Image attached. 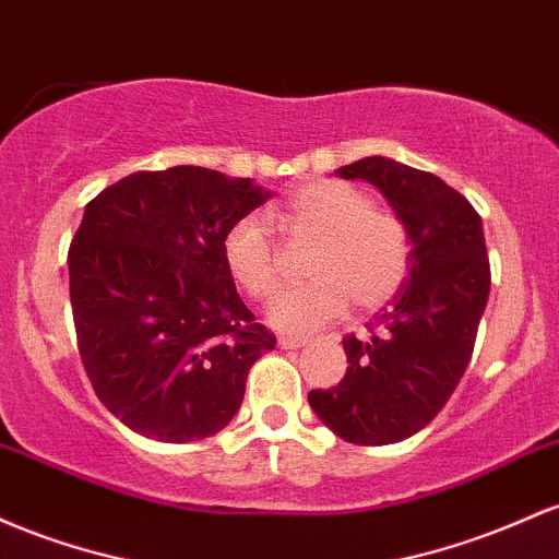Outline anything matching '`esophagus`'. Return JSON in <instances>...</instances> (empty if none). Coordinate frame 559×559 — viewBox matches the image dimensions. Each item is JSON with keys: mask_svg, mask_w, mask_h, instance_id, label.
<instances>
[{"mask_svg": "<svg viewBox=\"0 0 559 559\" xmlns=\"http://www.w3.org/2000/svg\"><path fill=\"white\" fill-rule=\"evenodd\" d=\"M300 346H306V341L304 337H280V348H300Z\"/></svg>", "mask_w": 559, "mask_h": 559, "instance_id": "1", "label": "esophagus"}]
</instances>
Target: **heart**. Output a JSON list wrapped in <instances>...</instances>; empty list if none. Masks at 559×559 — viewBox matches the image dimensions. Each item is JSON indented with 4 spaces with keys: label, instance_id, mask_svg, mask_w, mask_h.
Masks as SVG:
<instances>
[{
    "label": "heart",
    "instance_id": "heart-1",
    "mask_svg": "<svg viewBox=\"0 0 559 559\" xmlns=\"http://www.w3.org/2000/svg\"><path fill=\"white\" fill-rule=\"evenodd\" d=\"M285 229L313 237L311 282L282 290L269 322L282 332H311L346 313L378 309L404 285L412 263L409 229L393 211L378 209L359 187L337 179H311L293 187L269 211ZM222 259L231 280L250 298L266 300L280 285V250L261 213L229 224Z\"/></svg>",
    "mask_w": 559,
    "mask_h": 559
}]
</instances>
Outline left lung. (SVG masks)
<instances>
[{
  "mask_svg": "<svg viewBox=\"0 0 559 559\" xmlns=\"http://www.w3.org/2000/svg\"><path fill=\"white\" fill-rule=\"evenodd\" d=\"M382 192L409 229V277L367 324L343 337L346 378L309 404L343 441L385 447L423 430L465 374L491 290L478 211L443 179L382 155L337 168Z\"/></svg>",
  "mask_w": 559,
  "mask_h": 559,
  "instance_id": "left-lung-1",
  "label": "left lung"
}]
</instances>
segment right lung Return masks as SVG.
<instances>
[{
	"label": "right lung",
	"mask_w": 559,
	"mask_h": 559,
	"mask_svg": "<svg viewBox=\"0 0 559 559\" xmlns=\"http://www.w3.org/2000/svg\"><path fill=\"white\" fill-rule=\"evenodd\" d=\"M272 192L200 166L136 171L84 209L68 250L79 354L110 415L144 438L227 428L277 337L242 304L224 231Z\"/></svg>",
	"instance_id": "add662e5"
}]
</instances>
